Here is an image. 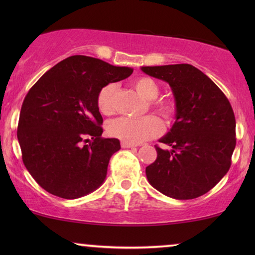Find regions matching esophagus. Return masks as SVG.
Listing matches in <instances>:
<instances>
[{
  "label": "esophagus",
  "instance_id": "obj_1",
  "mask_svg": "<svg viewBox=\"0 0 255 255\" xmlns=\"http://www.w3.org/2000/svg\"><path fill=\"white\" fill-rule=\"evenodd\" d=\"M121 145H122V147H123V148L137 147V145H135V144H132V142H128V141H122Z\"/></svg>",
  "mask_w": 255,
  "mask_h": 255
}]
</instances>
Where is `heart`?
Returning <instances> with one entry per match:
<instances>
[{
    "mask_svg": "<svg viewBox=\"0 0 255 255\" xmlns=\"http://www.w3.org/2000/svg\"><path fill=\"white\" fill-rule=\"evenodd\" d=\"M133 87L142 99L152 102L158 99L160 88L154 80L147 76L135 79ZM116 92L115 83H108L99 92L97 95V107L104 115L114 113V95ZM152 109L165 120H172L176 113V103L172 99H162L152 103ZM108 133L123 141L138 144L147 139H152L162 132V124L158 118L146 116L141 118L118 117L110 121L107 127Z\"/></svg>",
    "mask_w": 255,
    "mask_h": 255,
    "instance_id": "obj_1",
    "label": "heart"
}]
</instances>
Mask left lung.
I'll use <instances>...</instances> for the list:
<instances>
[{"mask_svg": "<svg viewBox=\"0 0 255 255\" xmlns=\"http://www.w3.org/2000/svg\"><path fill=\"white\" fill-rule=\"evenodd\" d=\"M141 71L172 88L175 122L155 146V161L146 167L148 182L175 200H193L212 189L229 172L236 147V118L224 93L189 64L147 66Z\"/></svg>", "mask_w": 255, "mask_h": 255, "instance_id": "obj_1", "label": "left lung"}]
</instances>
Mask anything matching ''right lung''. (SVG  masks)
<instances>
[{
	"instance_id": "obj_1",
	"label": "right lung",
	"mask_w": 255,
	"mask_h": 255,
	"mask_svg": "<svg viewBox=\"0 0 255 255\" xmlns=\"http://www.w3.org/2000/svg\"><path fill=\"white\" fill-rule=\"evenodd\" d=\"M130 67L72 55L47 71L26 94L17 138L31 176L52 195L75 200L104 182L116 138H102L97 95L104 86L127 79ZM92 141L89 140V138ZM88 141L89 144L83 145Z\"/></svg>"
}]
</instances>
